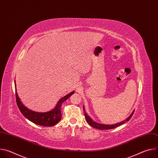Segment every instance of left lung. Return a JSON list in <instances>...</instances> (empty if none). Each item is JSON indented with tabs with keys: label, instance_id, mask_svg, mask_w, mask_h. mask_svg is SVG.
I'll return each instance as SVG.
<instances>
[{
	"label": "left lung",
	"instance_id": "8db88e82",
	"mask_svg": "<svg viewBox=\"0 0 158 158\" xmlns=\"http://www.w3.org/2000/svg\"><path fill=\"white\" fill-rule=\"evenodd\" d=\"M83 109H84V116H85V119L87 121V122L88 123V124L96 128V129H100V130H104V129H113V128H115L116 127H118L123 124L125 123V122L126 121H128L131 118V117L132 116L133 114H134V110L132 112V113L130 114V116L126 118L125 120L121 121V122H119L118 123H116V124H101V123H96L91 118H90L89 116V115H87V114L85 112V108L83 106Z\"/></svg>",
	"mask_w": 158,
	"mask_h": 158
}]
</instances>
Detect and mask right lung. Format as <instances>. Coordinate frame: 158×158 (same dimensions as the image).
<instances>
[{
	"label": "right lung",
	"mask_w": 158,
	"mask_h": 158,
	"mask_svg": "<svg viewBox=\"0 0 158 158\" xmlns=\"http://www.w3.org/2000/svg\"><path fill=\"white\" fill-rule=\"evenodd\" d=\"M15 89L16 102L19 110L21 112V113L23 114L28 120L32 122L33 123L39 126H46V127L53 126L59 122L62 117V114L60 112L62 104L74 93V91H73L69 94H67L64 97L60 99H59L57 104H56V106L53 109L48 112H35L28 109L23 104H22L17 93L15 80Z\"/></svg>",
	"instance_id": "right-lung-1"
}]
</instances>
